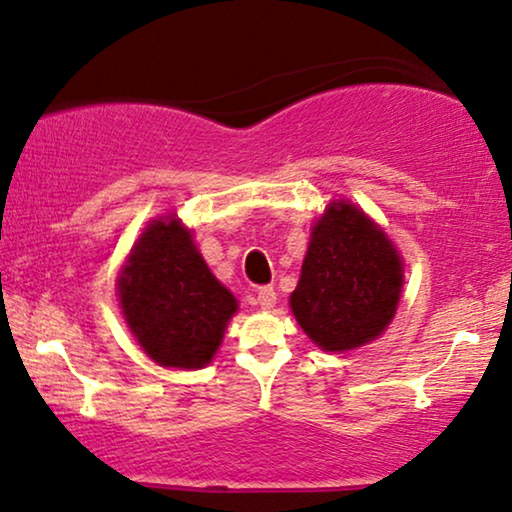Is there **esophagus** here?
Here are the masks:
<instances>
[{"instance_id":"obj_1","label":"esophagus","mask_w":512,"mask_h":512,"mask_svg":"<svg viewBox=\"0 0 512 512\" xmlns=\"http://www.w3.org/2000/svg\"><path fill=\"white\" fill-rule=\"evenodd\" d=\"M255 301L259 304V308H273V304H276V290H273L271 285L257 287Z\"/></svg>"}]
</instances>
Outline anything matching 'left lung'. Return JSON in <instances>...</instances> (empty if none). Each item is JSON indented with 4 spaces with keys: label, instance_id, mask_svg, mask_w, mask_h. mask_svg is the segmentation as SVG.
Here are the masks:
<instances>
[{
    "label": "left lung",
    "instance_id": "1",
    "mask_svg": "<svg viewBox=\"0 0 512 512\" xmlns=\"http://www.w3.org/2000/svg\"><path fill=\"white\" fill-rule=\"evenodd\" d=\"M401 287V257L383 229L350 201H331L311 232L290 308L315 345L345 352L383 334Z\"/></svg>",
    "mask_w": 512,
    "mask_h": 512
}]
</instances>
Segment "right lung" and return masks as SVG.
Returning <instances> with one entry per match:
<instances>
[{"label": "right lung", "mask_w": 512, "mask_h": 512, "mask_svg": "<svg viewBox=\"0 0 512 512\" xmlns=\"http://www.w3.org/2000/svg\"><path fill=\"white\" fill-rule=\"evenodd\" d=\"M118 294L122 315L146 355L174 369L211 362L239 308L174 215L153 220L139 236L120 271Z\"/></svg>", "instance_id": "1"}]
</instances>
